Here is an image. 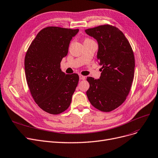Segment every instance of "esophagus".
<instances>
[{
  "instance_id": "1",
  "label": "esophagus",
  "mask_w": 158,
  "mask_h": 158,
  "mask_svg": "<svg viewBox=\"0 0 158 158\" xmlns=\"http://www.w3.org/2000/svg\"><path fill=\"white\" fill-rule=\"evenodd\" d=\"M85 76H83V75H79V79H81V80H85Z\"/></svg>"
}]
</instances>
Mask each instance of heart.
<instances>
[{"instance_id":"1","label":"heart","mask_w":158,"mask_h":158,"mask_svg":"<svg viewBox=\"0 0 158 158\" xmlns=\"http://www.w3.org/2000/svg\"><path fill=\"white\" fill-rule=\"evenodd\" d=\"M86 40H90V39H86Z\"/></svg>"}]
</instances>
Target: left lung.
<instances>
[{
    "instance_id": "left-lung-1",
    "label": "left lung",
    "mask_w": 158,
    "mask_h": 158,
    "mask_svg": "<svg viewBox=\"0 0 158 158\" xmlns=\"http://www.w3.org/2000/svg\"><path fill=\"white\" fill-rule=\"evenodd\" d=\"M97 40V57L102 66L99 79L88 77L89 101L102 112H111L121 105L128 95L134 76L135 59L128 40L115 26L101 25L85 30Z\"/></svg>"
}]
</instances>
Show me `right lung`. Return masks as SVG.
Instances as JSON below:
<instances>
[{
	"label": "right lung",
	"instance_id": "add662e5",
	"mask_svg": "<svg viewBox=\"0 0 158 158\" xmlns=\"http://www.w3.org/2000/svg\"><path fill=\"white\" fill-rule=\"evenodd\" d=\"M78 31L79 29L46 27L38 33L26 52L27 84L34 101L47 113L59 114L70 105L79 75L66 74L60 68L70 40Z\"/></svg>",
	"mask_w": 158,
	"mask_h": 158
}]
</instances>
